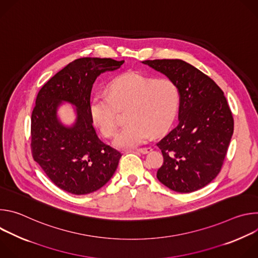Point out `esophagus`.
<instances>
[{"mask_svg":"<svg viewBox=\"0 0 258 258\" xmlns=\"http://www.w3.org/2000/svg\"><path fill=\"white\" fill-rule=\"evenodd\" d=\"M151 150H152V149L150 148V147H145V148H139V149H137L136 151H137V152H140V153H142V154H147V153H149Z\"/></svg>","mask_w":258,"mask_h":258,"instance_id":"34e87169","label":"esophagus"}]
</instances>
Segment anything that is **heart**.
Wrapping results in <instances>:
<instances>
[{
    "mask_svg": "<svg viewBox=\"0 0 258 258\" xmlns=\"http://www.w3.org/2000/svg\"><path fill=\"white\" fill-rule=\"evenodd\" d=\"M180 102L177 85L170 79L146 77L128 72L108 85V94L95 95L90 103L94 124L106 137L115 135L118 108L128 107V121L118 132L114 145L130 149L145 144L152 135L163 133L172 123Z\"/></svg>",
    "mask_w": 258,
    "mask_h": 258,
    "instance_id": "obj_1",
    "label": "heart"
}]
</instances>
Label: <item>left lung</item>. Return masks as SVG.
Segmentation results:
<instances>
[{"mask_svg":"<svg viewBox=\"0 0 258 258\" xmlns=\"http://www.w3.org/2000/svg\"><path fill=\"white\" fill-rule=\"evenodd\" d=\"M144 64L172 80L180 92L178 123L156 144L163 155L157 178L177 193L197 191L222 169L234 119L224 92L209 77L179 59Z\"/></svg>","mask_w":258,"mask_h":258,"instance_id":"left-lung-1","label":"left lung"}]
</instances>
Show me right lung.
<instances>
[{
    "instance_id": "1",
    "label": "right lung",
    "mask_w": 258,
    "mask_h": 258,
    "mask_svg": "<svg viewBox=\"0 0 258 258\" xmlns=\"http://www.w3.org/2000/svg\"><path fill=\"white\" fill-rule=\"evenodd\" d=\"M124 63L111 58H80L40 90L31 114V152L47 176L63 191L85 195L102 188L114 174L121 154L97 136L90 114L96 79ZM62 101L76 107L77 119L64 126L56 111Z\"/></svg>"
}]
</instances>
